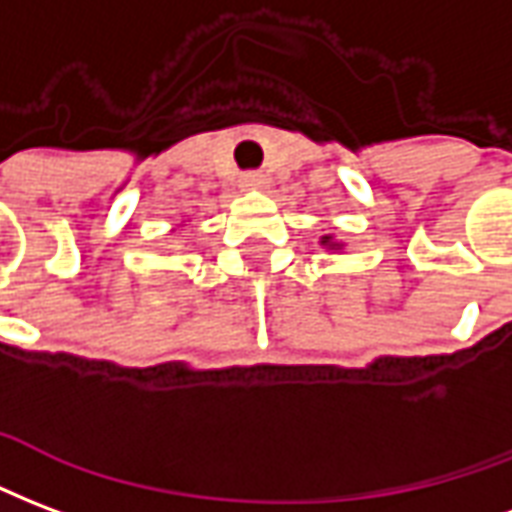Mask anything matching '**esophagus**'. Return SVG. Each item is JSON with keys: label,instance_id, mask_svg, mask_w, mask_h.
Instances as JSON below:
<instances>
[{"label": "esophagus", "instance_id": "1", "mask_svg": "<svg viewBox=\"0 0 512 512\" xmlns=\"http://www.w3.org/2000/svg\"><path fill=\"white\" fill-rule=\"evenodd\" d=\"M240 188H245V190L264 188V174H259V171H248V174H242Z\"/></svg>", "mask_w": 512, "mask_h": 512}]
</instances>
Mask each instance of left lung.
<instances>
[{"label": "left lung", "mask_w": 512, "mask_h": 512, "mask_svg": "<svg viewBox=\"0 0 512 512\" xmlns=\"http://www.w3.org/2000/svg\"><path fill=\"white\" fill-rule=\"evenodd\" d=\"M322 245H327L330 251H338V248H341L338 242H333V237H322Z\"/></svg>", "instance_id": "8db88e82"}]
</instances>
